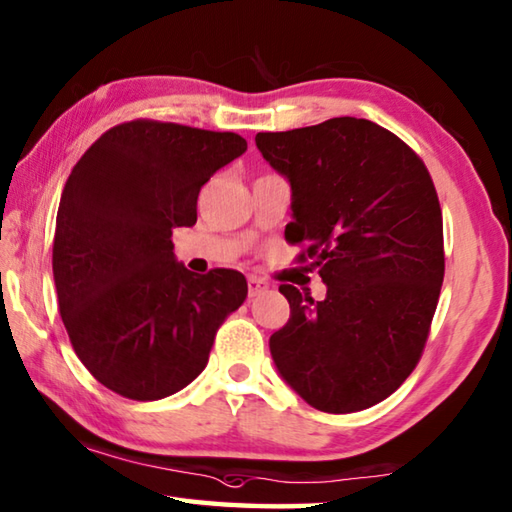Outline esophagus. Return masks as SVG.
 I'll use <instances>...</instances> for the list:
<instances>
[{
    "label": "esophagus",
    "instance_id": "1",
    "mask_svg": "<svg viewBox=\"0 0 512 512\" xmlns=\"http://www.w3.org/2000/svg\"><path fill=\"white\" fill-rule=\"evenodd\" d=\"M266 289H268V284L262 280V277H257V275H250L248 277V296L250 298L259 296V293L266 291Z\"/></svg>",
    "mask_w": 512,
    "mask_h": 512
}]
</instances>
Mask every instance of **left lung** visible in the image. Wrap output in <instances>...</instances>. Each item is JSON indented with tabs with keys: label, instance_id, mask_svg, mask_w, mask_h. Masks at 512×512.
<instances>
[{
	"label": "left lung",
	"instance_id": "1",
	"mask_svg": "<svg viewBox=\"0 0 512 512\" xmlns=\"http://www.w3.org/2000/svg\"><path fill=\"white\" fill-rule=\"evenodd\" d=\"M289 180L291 244H307L325 300L282 284L291 318L271 336L282 379L309 406L352 413L386 400L422 357L445 275L443 214L424 162L368 119L257 133Z\"/></svg>",
	"mask_w": 512,
	"mask_h": 512
}]
</instances>
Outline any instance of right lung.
Returning a JSON list of instances; mask_svg holds the SVG:
<instances>
[{
	"instance_id": "1",
	"label": "right lung",
	"mask_w": 512,
	"mask_h": 512,
	"mask_svg": "<svg viewBox=\"0 0 512 512\" xmlns=\"http://www.w3.org/2000/svg\"><path fill=\"white\" fill-rule=\"evenodd\" d=\"M246 149L237 133L135 119L69 173L54 235L58 309L76 357L117 395L149 402L185 388L246 300L239 271L194 275L171 241L196 223L201 187Z\"/></svg>"
}]
</instances>
